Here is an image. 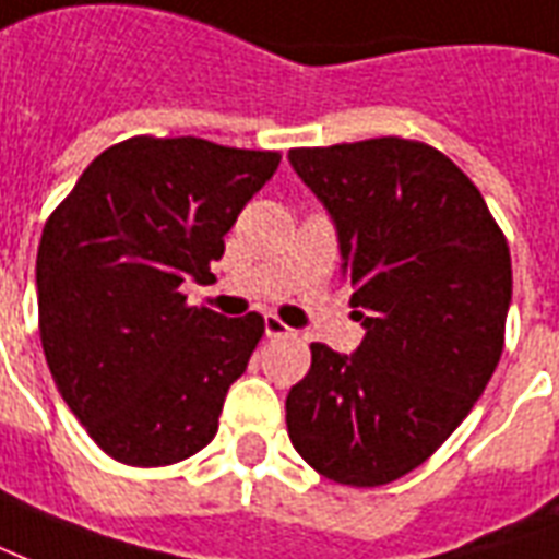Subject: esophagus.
I'll return each mask as SVG.
<instances>
[{"label": "esophagus", "instance_id": "34e87169", "mask_svg": "<svg viewBox=\"0 0 559 559\" xmlns=\"http://www.w3.org/2000/svg\"><path fill=\"white\" fill-rule=\"evenodd\" d=\"M263 332H266V337H293V334H296L290 325H284V322H281L278 317H272V313L263 320Z\"/></svg>", "mask_w": 559, "mask_h": 559}]
</instances>
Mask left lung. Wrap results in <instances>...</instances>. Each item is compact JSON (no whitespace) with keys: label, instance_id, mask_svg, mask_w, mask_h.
I'll return each mask as SVG.
<instances>
[{"label":"left lung","instance_id":"1","mask_svg":"<svg viewBox=\"0 0 559 559\" xmlns=\"http://www.w3.org/2000/svg\"><path fill=\"white\" fill-rule=\"evenodd\" d=\"M332 216L364 341L311 343L287 396L299 456L343 486L394 483L468 417L503 353L507 239L479 189L424 142L396 135L287 153Z\"/></svg>","mask_w":559,"mask_h":559}]
</instances>
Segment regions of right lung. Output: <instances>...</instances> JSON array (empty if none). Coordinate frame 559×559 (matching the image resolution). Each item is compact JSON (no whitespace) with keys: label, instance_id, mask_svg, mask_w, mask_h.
<instances>
[{"label":"right lung","instance_id":"right-lung-1","mask_svg":"<svg viewBox=\"0 0 559 559\" xmlns=\"http://www.w3.org/2000/svg\"><path fill=\"white\" fill-rule=\"evenodd\" d=\"M272 151L135 135L82 171L37 246L49 373L97 448L156 468L195 456L246 373L263 317L189 308L242 206L278 171Z\"/></svg>","mask_w":559,"mask_h":559}]
</instances>
